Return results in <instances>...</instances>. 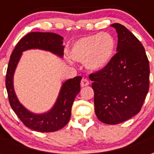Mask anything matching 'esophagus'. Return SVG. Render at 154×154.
Instances as JSON below:
<instances>
[{"mask_svg": "<svg viewBox=\"0 0 154 154\" xmlns=\"http://www.w3.org/2000/svg\"><path fill=\"white\" fill-rule=\"evenodd\" d=\"M88 85H89V82H88V80L85 79V78H82V81H81V86L83 87H87V86H88Z\"/></svg>", "mask_w": 154, "mask_h": 154, "instance_id": "1", "label": "esophagus"}]
</instances>
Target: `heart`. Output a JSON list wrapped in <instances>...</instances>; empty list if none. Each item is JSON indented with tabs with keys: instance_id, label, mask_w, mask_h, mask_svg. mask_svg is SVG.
<instances>
[{
	"instance_id": "obj_1",
	"label": "heart",
	"mask_w": 154,
	"mask_h": 154,
	"mask_svg": "<svg viewBox=\"0 0 154 154\" xmlns=\"http://www.w3.org/2000/svg\"><path fill=\"white\" fill-rule=\"evenodd\" d=\"M115 38L108 33H98L77 39L71 46L73 60L84 63L88 70L97 72L106 67L116 54Z\"/></svg>"
}]
</instances>
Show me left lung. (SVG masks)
I'll use <instances>...</instances> for the list:
<instances>
[{
  "mask_svg": "<svg viewBox=\"0 0 154 154\" xmlns=\"http://www.w3.org/2000/svg\"><path fill=\"white\" fill-rule=\"evenodd\" d=\"M110 26L118 34L117 53L106 67L89 78L98 119L117 125L141 110L149 88V63L142 44L128 29L117 23Z\"/></svg>",
  "mask_w": 154,
  "mask_h": 154,
  "instance_id": "obj_1",
  "label": "left lung"
}]
</instances>
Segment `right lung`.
I'll return each mask as SVG.
<instances>
[{"mask_svg":"<svg viewBox=\"0 0 154 154\" xmlns=\"http://www.w3.org/2000/svg\"><path fill=\"white\" fill-rule=\"evenodd\" d=\"M63 38L50 32H31L19 41L9 61L5 87L12 110L26 127L38 132H54L67 125L71 117L72 106L75 97L80 92L81 76L64 82L56 102L50 110L43 114H35L27 110L16 97L14 89V73L22 53L29 49L48 51L62 57L63 56Z\"/></svg>","mask_w":154,"mask_h":154,"instance_id":"obj_1","label":"right lung"}]
</instances>
